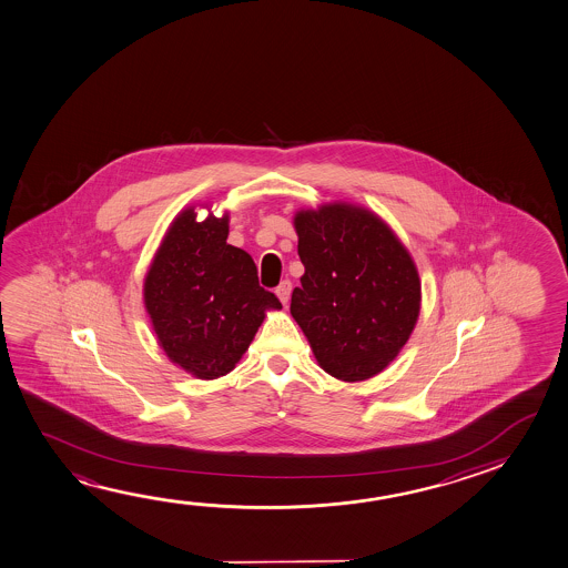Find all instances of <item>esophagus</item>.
Masks as SVG:
<instances>
[{"instance_id":"34e87169","label":"esophagus","mask_w":568,"mask_h":568,"mask_svg":"<svg viewBox=\"0 0 568 568\" xmlns=\"http://www.w3.org/2000/svg\"><path fill=\"white\" fill-rule=\"evenodd\" d=\"M291 288H293L291 281H283L280 287L275 288V293H277V297H280L283 305H287L288 297H291Z\"/></svg>"}]
</instances>
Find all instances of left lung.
<instances>
[{"instance_id":"8db88e82","label":"left lung","mask_w":568,"mask_h":568,"mask_svg":"<svg viewBox=\"0 0 568 568\" xmlns=\"http://www.w3.org/2000/svg\"><path fill=\"white\" fill-rule=\"evenodd\" d=\"M295 230L305 275L291 315L325 373L373 378L418 321L422 285L408 250L378 215L343 202L301 210Z\"/></svg>"}]
</instances>
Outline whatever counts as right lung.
<instances>
[{
  "instance_id": "add662e5",
  "label": "right lung",
  "mask_w": 568,
  "mask_h": 568,
  "mask_svg": "<svg viewBox=\"0 0 568 568\" xmlns=\"http://www.w3.org/2000/svg\"><path fill=\"white\" fill-rule=\"evenodd\" d=\"M227 214L168 227L144 280V305L168 358L202 381L232 373L280 298L260 287L252 255L233 247Z\"/></svg>"
}]
</instances>
